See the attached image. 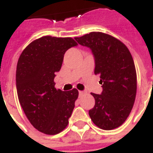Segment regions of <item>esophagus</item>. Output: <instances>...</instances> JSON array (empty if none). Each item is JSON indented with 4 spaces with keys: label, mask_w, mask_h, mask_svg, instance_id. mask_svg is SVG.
Masks as SVG:
<instances>
[{
    "label": "esophagus",
    "mask_w": 153,
    "mask_h": 153,
    "mask_svg": "<svg viewBox=\"0 0 153 153\" xmlns=\"http://www.w3.org/2000/svg\"><path fill=\"white\" fill-rule=\"evenodd\" d=\"M79 96H80V97H81V96H82L83 94H85V92H84V91H79Z\"/></svg>",
    "instance_id": "34e87169"
}]
</instances>
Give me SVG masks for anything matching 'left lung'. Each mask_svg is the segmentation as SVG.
Segmentation results:
<instances>
[{
	"label": "left lung",
	"mask_w": 153,
	"mask_h": 153,
	"mask_svg": "<svg viewBox=\"0 0 153 153\" xmlns=\"http://www.w3.org/2000/svg\"><path fill=\"white\" fill-rule=\"evenodd\" d=\"M76 41L90 48L95 56V74L100 75L103 91L91 92L95 106L89 116L102 130H114L125 123L134 105L137 75L134 60L123 42L108 34L90 32Z\"/></svg>",
	"instance_id": "8db88e82"
}]
</instances>
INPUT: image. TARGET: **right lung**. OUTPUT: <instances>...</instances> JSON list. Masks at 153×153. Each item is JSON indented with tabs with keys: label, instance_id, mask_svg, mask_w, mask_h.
I'll return each mask as SVG.
<instances>
[{
	"label": "right lung",
	"instance_id": "obj_1",
	"mask_svg": "<svg viewBox=\"0 0 153 153\" xmlns=\"http://www.w3.org/2000/svg\"><path fill=\"white\" fill-rule=\"evenodd\" d=\"M77 45L71 37L45 36L30 43L19 56L16 70L19 103L30 124L44 134H58L69 123L79 91L56 89L54 77L61 70L65 52Z\"/></svg>",
	"mask_w": 153,
	"mask_h": 153
}]
</instances>
